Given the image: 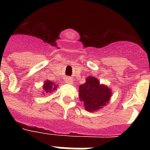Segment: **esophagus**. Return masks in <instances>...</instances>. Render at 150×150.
<instances>
[{"label": "esophagus", "mask_w": 150, "mask_h": 150, "mask_svg": "<svg viewBox=\"0 0 150 150\" xmlns=\"http://www.w3.org/2000/svg\"><path fill=\"white\" fill-rule=\"evenodd\" d=\"M66 82H67V83H71L72 79L71 78V77H67V78H66Z\"/></svg>", "instance_id": "esophagus-1"}]
</instances>
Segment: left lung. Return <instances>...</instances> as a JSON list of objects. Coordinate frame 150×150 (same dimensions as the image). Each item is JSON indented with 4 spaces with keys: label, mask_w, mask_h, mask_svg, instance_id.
Masks as SVG:
<instances>
[{
    "label": "left lung",
    "mask_w": 150,
    "mask_h": 150,
    "mask_svg": "<svg viewBox=\"0 0 150 150\" xmlns=\"http://www.w3.org/2000/svg\"><path fill=\"white\" fill-rule=\"evenodd\" d=\"M79 97L88 112L96 111L105 106L110 100L112 92L107 86L100 83L97 79L89 76L84 84L79 86Z\"/></svg>",
    "instance_id": "8db88e82"
}]
</instances>
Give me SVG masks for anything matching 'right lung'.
<instances>
[{
	"label": "right lung",
	"instance_id": "right-lung-1",
	"mask_svg": "<svg viewBox=\"0 0 150 150\" xmlns=\"http://www.w3.org/2000/svg\"><path fill=\"white\" fill-rule=\"evenodd\" d=\"M57 87H58V85H56L55 83H53L52 82L49 81V80L46 81L44 83V86H43V90H44L43 92H46V93L51 92V91L56 90Z\"/></svg>",
	"mask_w": 150,
	"mask_h": 150
}]
</instances>
